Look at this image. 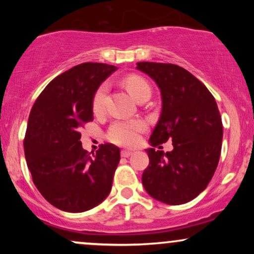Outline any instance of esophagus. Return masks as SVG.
Returning a JSON list of instances; mask_svg holds the SVG:
<instances>
[{"label": "esophagus", "mask_w": 254, "mask_h": 254, "mask_svg": "<svg viewBox=\"0 0 254 254\" xmlns=\"http://www.w3.org/2000/svg\"><path fill=\"white\" fill-rule=\"evenodd\" d=\"M133 150H130V149H123L121 151V155L123 157H129L130 155H132Z\"/></svg>", "instance_id": "obj_1"}]
</instances>
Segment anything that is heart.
I'll return each instance as SVG.
<instances>
[{
	"label": "heart",
	"instance_id": "obj_1",
	"mask_svg": "<svg viewBox=\"0 0 254 254\" xmlns=\"http://www.w3.org/2000/svg\"><path fill=\"white\" fill-rule=\"evenodd\" d=\"M123 83L136 101H138L139 99L145 97V95H150V87L143 77L137 76V75H129V76L124 78ZM106 89V84H101L95 90L92 101L93 112L95 115H100L104 111ZM143 129L144 123L142 121H138V119L118 121L115 122L110 127L109 131H107V138L112 143L119 145H132L136 143L137 139H138V133L143 131Z\"/></svg>",
	"mask_w": 254,
	"mask_h": 254
}]
</instances>
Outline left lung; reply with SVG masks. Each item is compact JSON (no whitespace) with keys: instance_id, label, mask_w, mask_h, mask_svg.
<instances>
[{"instance_id":"obj_1","label":"left lung","mask_w":254,"mask_h":254,"mask_svg":"<svg viewBox=\"0 0 254 254\" xmlns=\"http://www.w3.org/2000/svg\"><path fill=\"white\" fill-rule=\"evenodd\" d=\"M136 68L153 78L161 92V116L150 144L173 142V150L167 153L147 149L149 165L142 184L160 202L188 203L205 190L218 165L223 127L217 104L209 89L182 66L139 62Z\"/></svg>"}]
</instances>
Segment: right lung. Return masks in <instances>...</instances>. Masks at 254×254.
Instances as JSON below:
<instances>
[{
  "instance_id": "add662e5",
  "label": "right lung",
  "mask_w": 254,
  "mask_h": 254,
  "mask_svg": "<svg viewBox=\"0 0 254 254\" xmlns=\"http://www.w3.org/2000/svg\"><path fill=\"white\" fill-rule=\"evenodd\" d=\"M116 69L92 62L72 66L45 87L31 110L24 139L27 167L42 196L63 211L89 210L112 188L121 150L105 143L90 157L80 130L93 121L95 90Z\"/></svg>"
}]
</instances>
